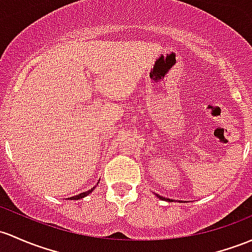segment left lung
I'll return each instance as SVG.
<instances>
[{
    "label": "left lung",
    "instance_id": "obj_1",
    "mask_svg": "<svg viewBox=\"0 0 252 252\" xmlns=\"http://www.w3.org/2000/svg\"><path fill=\"white\" fill-rule=\"evenodd\" d=\"M158 197H159V196H158Z\"/></svg>",
    "mask_w": 252,
    "mask_h": 252
}]
</instances>
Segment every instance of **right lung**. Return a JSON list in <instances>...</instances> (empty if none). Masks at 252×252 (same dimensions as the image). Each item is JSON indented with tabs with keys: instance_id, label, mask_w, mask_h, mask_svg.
Instances as JSON below:
<instances>
[{
	"instance_id": "obj_1",
	"label": "right lung",
	"mask_w": 252,
	"mask_h": 252,
	"mask_svg": "<svg viewBox=\"0 0 252 252\" xmlns=\"http://www.w3.org/2000/svg\"><path fill=\"white\" fill-rule=\"evenodd\" d=\"M94 188H93V189H91V190H89V191H86V192H83V193H79V194H77V196H73V197H71V198H69V199H75V201H77V199L84 198V197H85V196H88L89 193H91V192L94 191Z\"/></svg>"
}]
</instances>
